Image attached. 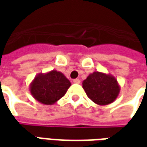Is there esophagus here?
<instances>
[{
  "label": "esophagus",
  "instance_id": "esophagus-1",
  "mask_svg": "<svg viewBox=\"0 0 147 147\" xmlns=\"http://www.w3.org/2000/svg\"><path fill=\"white\" fill-rule=\"evenodd\" d=\"M74 83H76V84H79V83H80V80H79V79H78V78H76V79H74Z\"/></svg>",
  "mask_w": 147,
  "mask_h": 147
}]
</instances>
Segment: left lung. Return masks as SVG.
Listing matches in <instances>:
<instances>
[{"label": "left lung", "mask_w": 147, "mask_h": 147, "mask_svg": "<svg viewBox=\"0 0 147 147\" xmlns=\"http://www.w3.org/2000/svg\"><path fill=\"white\" fill-rule=\"evenodd\" d=\"M82 88L89 98L99 105H107L115 100L120 86L110 74L95 71L82 82Z\"/></svg>", "instance_id": "left-lung-1"}]
</instances>
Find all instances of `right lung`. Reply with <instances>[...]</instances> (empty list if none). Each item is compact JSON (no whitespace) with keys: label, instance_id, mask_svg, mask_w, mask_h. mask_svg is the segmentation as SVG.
<instances>
[{"label":"right lung","instance_id":"add662e5","mask_svg":"<svg viewBox=\"0 0 147 147\" xmlns=\"http://www.w3.org/2000/svg\"><path fill=\"white\" fill-rule=\"evenodd\" d=\"M70 86L69 80L61 72L53 69L37 74L29 85V91L38 102L50 105L62 98Z\"/></svg>","mask_w":147,"mask_h":147}]
</instances>
